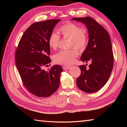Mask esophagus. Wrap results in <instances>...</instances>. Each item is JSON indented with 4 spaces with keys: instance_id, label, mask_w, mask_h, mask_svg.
<instances>
[{
    "instance_id": "esophagus-1",
    "label": "esophagus",
    "mask_w": 127,
    "mask_h": 127,
    "mask_svg": "<svg viewBox=\"0 0 127 127\" xmlns=\"http://www.w3.org/2000/svg\"><path fill=\"white\" fill-rule=\"evenodd\" d=\"M71 68L70 66H63V69L64 70H68V69H71Z\"/></svg>"
}]
</instances>
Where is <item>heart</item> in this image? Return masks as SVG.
I'll use <instances>...</instances> for the list:
<instances>
[{
	"mask_svg": "<svg viewBox=\"0 0 127 127\" xmlns=\"http://www.w3.org/2000/svg\"><path fill=\"white\" fill-rule=\"evenodd\" d=\"M59 31L64 37L71 40L70 46H75L79 49H83L87 44V37L82 28L72 23L65 24L59 29ZM60 36L55 32H53L48 39V45L51 48L56 50L58 47ZM79 55V52L75 49L61 50L53 56V61L56 63L65 65L73 64L75 59Z\"/></svg>",
	"mask_w": 127,
	"mask_h": 127,
	"instance_id": "b5f03b06",
	"label": "heart"
}]
</instances>
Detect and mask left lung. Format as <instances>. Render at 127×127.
Wrapping results in <instances>:
<instances>
[{
	"instance_id": "8db88e82",
	"label": "left lung",
	"mask_w": 127,
	"mask_h": 127,
	"mask_svg": "<svg viewBox=\"0 0 127 127\" xmlns=\"http://www.w3.org/2000/svg\"><path fill=\"white\" fill-rule=\"evenodd\" d=\"M71 20L82 22L87 27L88 43L81 60L92 62L88 69L84 65L79 66L81 72L76 80V85L85 92L94 93L104 87L111 74L114 56L111 39L106 29L93 18L75 17Z\"/></svg>"
}]
</instances>
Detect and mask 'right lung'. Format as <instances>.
Returning a JSON list of instances; mask_svg holds the SVG:
<instances>
[{
	"mask_svg": "<svg viewBox=\"0 0 127 127\" xmlns=\"http://www.w3.org/2000/svg\"><path fill=\"white\" fill-rule=\"evenodd\" d=\"M61 20L36 22L27 29L15 53L16 65L26 88L39 97H48L58 90L62 67L55 65L49 71L51 59L48 39Z\"/></svg>",
	"mask_w": 127,
	"mask_h": 127,
	"instance_id": "add662e5",
	"label": "right lung"
}]
</instances>
